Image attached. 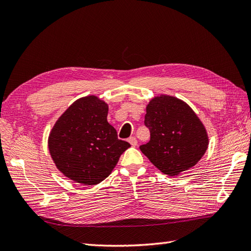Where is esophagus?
Wrapping results in <instances>:
<instances>
[{
	"label": "esophagus",
	"instance_id": "obj_1",
	"mask_svg": "<svg viewBox=\"0 0 251 251\" xmlns=\"http://www.w3.org/2000/svg\"><path fill=\"white\" fill-rule=\"evenodd\" d=\"M127 141H128V143L131 144L132 147H136V146H137V139H136L135 137H130V138L127 139Z\"/></svg>",
	"mask_w": 251,
	"mask_h": 251
}]
</instances>
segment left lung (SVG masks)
<instances>
[{
  "label": "left lung",
  "mask_w": 251,
  "mask_h": 251,
  "mask_svg": "<svg viewBox=\"0 0 251 251\" xmlns=\"http://www.w3.org/2000/svg\"><path fill=\"white\" fill-rule=\"evenodd\" d=\"M144 125L151 139L140 151L169 176L193 168L207 150L208 136L201 120L187 103L174 96L153 98L147 105Z\"/></svg>",
  "instance_id": "left-lung-1"
}]
</instances>
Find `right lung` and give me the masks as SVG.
Here are the masks:
<instances>
[{
    "label": "right lung",
    "mask_w": 251,
    "mask_h": 251,
    "mask_svg": "<svg viewBox=\"0 0 251 251\" xmlns=\"http://www.w3.org/2000/svg\"><path fill=\"white\" fill-rule=\"evenodd\" d=\"M108 110V104L98 97H82L52 127L48 139L50 155L59 172L77 183L95 185L103 181L131 147L118 139L107 120Z\"/></svg>",
    "instance_id": "right-lung-1"
}]
</instances>
